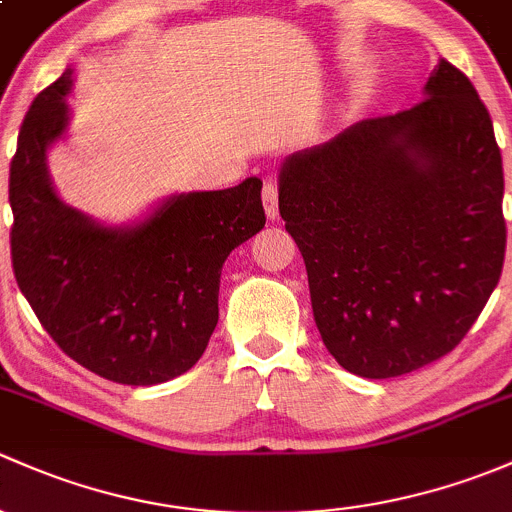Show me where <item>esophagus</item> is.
<instances>
[{"label": "esophagus", "instance_id": "1", "mask_svg": "<svg viewBox=\"0 0 512 512\" xmlns=\"http://www.w3.org/2000/svg\"><path fill=\"white\" fill-rule=\"evenodd\" d=\"M261 199H263V209H266V217L276 221L278 219V187L273 179H266V182H263Z\"/></svg>", "mask_w": 512, "mask_h": 512}]
</instances>
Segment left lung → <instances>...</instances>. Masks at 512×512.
Wrapping results in <instances>:
<instances>
[{
    "mask_svg": "<svg viewBox=\"0 0 512 512\" xmlns=\"http://www.w3.org/2000/svg\"><path fill=\"white\" fill-rule=\"evenodd\" d=\"M278 209L303 254L325 347L367 379L451 352L503 271L493 120L446 59L414 108L286 157Z\"/></svg>",
    "mask_w": 512,
    "mask_h": 512,
    "instance_id": "1",
    "label": "left lung"
}]
</instances>
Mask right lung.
Masks as SVG:
<instances>
[{
    "label": "right lung",
    "instance_id": "add662e5",
    "mask_svg": "<svg viewBox=\"0 0 512 512\" xmlns=\"http://www.w3.org/2000/svg\"><path fill=\"white\" fill-rule=\"evenodd\" d=\"M71 73L34 98L19 130L9 167L14 276L71 360L110 382L150 387L207 350L221 266L266 224L263 182L175 194L135 226H103L68 207L46 150L66 133Z\"/></svg>",
    "mask_w": 512,
    "mask_h": 512
}]
</instances>
